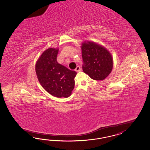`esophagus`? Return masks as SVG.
<instances>
[{"label":"esophagus","instance_id":"obj_1","mask_svg":"<svg viewBox=\"0 0 150 150\" xmlns=\"http://www.w3.org/2000/svg\"><path fill=\"white\" fill-rule=\"evenodd\" d=\"M81 67L79 66H77V67L76 68V69H75V71H76V72H79V71H81Z\"/></svg>","mask_w":150,"mask_h":150}]
</instances>
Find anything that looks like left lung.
Returning a JSON list of instances; mask_svg holds the SVG:
<instances>
[{
  "label": "left lung",
  "instance_id": "1",
  "mask_svg": "<svg viewBox=\"0 0 150 150\" xmlns=\"http://www.w3.org/2000/svg\"><path fill=\"white\" fill-rule=\"evenodd\" d=\"M81 49L83 72L94 80L105 79L113 69L111 54L102 45L89 41L83 42Z\"/></svg>",
  "mask_w": 150,
  "mask_h": 150
}]
</instances>
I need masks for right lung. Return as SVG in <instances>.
<instances>
[{
  "label": "right lung",
  "instance_id": "1",
  "mask_svg": "<svg viewBox=\"0 0 150 150\" xmlns=\"http://www.w3.org/2000/svg\"><path fill=\"white\" fill-rule=\"evenodd\" d=\"M59 49L48 48L35 64V72L43 88L57 98H68L74 89L77 72L57 62Z\"/></svg>",
  "mask_w": 150,
  "mask_h": 150
}]
</instances>
